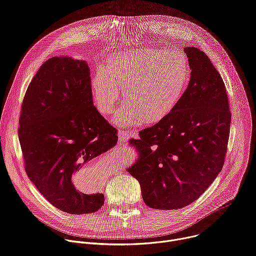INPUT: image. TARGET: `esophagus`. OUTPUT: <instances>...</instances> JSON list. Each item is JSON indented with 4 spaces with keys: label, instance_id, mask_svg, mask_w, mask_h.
<instances>
[{
    "label": "esophagus",
    "instance_id": "1",
    "mask_svg": "<svg viewBox=\"0 0 256 256\" xmlns=\"http://www.w3.org/2000/svg\"><path fill=\"white\" fill-rule=\"evenodd\" d=\"M130 136H132V134H130V132H124V130H120V134H118V138H120V142H126L130 138Z\"/></svg>",
    "mask_w": 256,
    "mask_h": 256
}]
</instances>
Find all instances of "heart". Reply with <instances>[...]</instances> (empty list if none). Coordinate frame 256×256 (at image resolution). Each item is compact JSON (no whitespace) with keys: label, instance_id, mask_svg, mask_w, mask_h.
Listing matches in <instances>:
<instances>
[{"label":"heart","instance_id":"heart-1","mask_svg":"<svg viewBox=\"0 0 256 256\" xmlns=\"http://www.w3.org/2000/svg\"><path fill=\"white\" fill-rule=\"evenodd\" d=\"M188 82V62L184 52L156 46L122 52L109 56L90 82L97 110L107 116L124 90L126 101L114 122L138 126L167 116L184 96Z\"/></svg>","mask_w":256,"mask_h":256}]
</instances>
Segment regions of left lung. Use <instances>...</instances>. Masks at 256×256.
I'll return each instance as SVG.
<instances>
[{"mask_svg": "<svg viewBox=\"0 0 256 256\" xmlns=\"http://www.w3.org/2000/svg\"><path fill=\"white\" fill-rule=\"evenodd\" d=\"M192 70L184 96L167 116L130 140L138 158L128 171L144 204L177 210L196 200L221 172L230 134L226 87L208 56L184 48Z\"/></svg>", "mask_w": 256, "mask_h": 256, "instance_id": "1", "label": "left lung"}]
</instances>
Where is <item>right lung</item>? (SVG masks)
Instances as JSON below:
<instances>
[{
  "label": "right lung",
  "mask_w": 256,
  "mask_h": 256,
  "mask_svg": "<svg viewBox=\"0 0 256 256\" xmlns=\"http://www.w3.org/2000/svg\"><path fill=\"white\" fill-rule=\"evenodd\" d=\"M87 62L54 56L42 64L25 93L18 136L25 171L56 208L72 214L98 210L102 194H84L72 178L110 150L118 130L98 112Z\"/></svg>",
  "instance_id": "1"
}]
</instances>
